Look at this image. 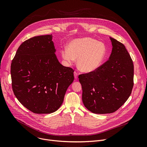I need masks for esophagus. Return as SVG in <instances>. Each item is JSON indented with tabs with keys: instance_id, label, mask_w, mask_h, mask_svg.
<instances>
[{
	"instance_id": "esophagus-1",
	"label": "esophagus",
	"mask_w": 147,
	"mask_h": 147,
	"mask_svg": "<svg viewBox=\"0 0 147 147\" xmlns=\"http://www.w3.org/2000/svg\"><path fill=\"white\" fill-rule=\"evenodd\" d=\"M74 76L75 79H77L78 78V73L76 71L74 72Z\"/></svg>"
}]
</instances>
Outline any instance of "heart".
<instances>
[{
	"mask_svg": "<svg viewBox=\"0 0 147 147\" xmlns=\"http://www.w3.org/2000/svg\"><path fill=\"white\" fill-rule=\"evenodd\" d=\"M105 53L104 45L91 38L74 39L69 44L68 49L61 51L63 59L69 64L78 59V69L86 73L95 71L100 67Z\"/></svg>",
	"mask_w": 147,
	"mask_h": 147,
	"instance_id": "heart-1",
	"label": "heart"
}]
</instances>
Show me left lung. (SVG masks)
I'll use <instances>...</instances> for the list:
<instances>
[{
	"label": "left lung",
	"instance_id": "1",
	"mask_svg": "<svg viewBox=\"0 0 147 147\" xmlns=\"http://www.w3.org/2000/svg\"><path fill=\"white\" fill-rule=\"evenodd\" d=\"M109 60L95 71L78 76L85 107L96 114L116 111L129 98L133 87V60L124 45L110 37Z\"/></svg>",
	"mask_w": 147,
	"mask_h": 147
}]
</instances>
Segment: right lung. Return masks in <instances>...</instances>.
Masks as SVG:
<instances>
[{
  "instance_id": "obj_1",
  "label": "right lung",
  "mask_w": 147,
  "mask_h": 147,
  "mask_svg": "<svg viewBox=\"0 0 147 147\" xmlns=\"http://www.w3.org/2000/svg\"><path fill=\"white\" fill-rule=\"evenodd\" d=\"M52 38L40 35L24 41L11 61L13 92L25 108L37 114L56 112L74 81V70L59 61Z\"/></svg>"
}]
</instances>
